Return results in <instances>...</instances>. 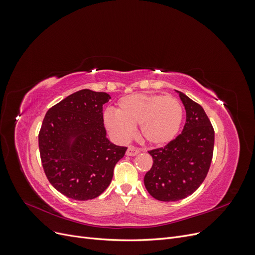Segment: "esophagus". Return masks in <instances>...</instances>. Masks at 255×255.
<instances>
[{"instance_id": "esophagus-1", "label": "esophagus", "mask_w": 255, "mask_h": 255, "mask_svg": "<svg viewBox=\"0 0 255 255\" xmlns=\"http://www.w3.org/2000/svg\"><path fill=\"white\" fill-rule=\"evenodd\" d=\"M141 150L140 148H138V146H134V145H129L128 150H127V155L128 156H135L137 155L138 153H139Z\"/></svg>"}]
</instances>
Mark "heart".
<instances>
[{
  "mask_svg": "<svg viewBox=\"0 0 255 255\" xmlns=\"http://www.w3.org/2000/svg\"><path fill=\"white\" fill-rule=\"evenodd\" d=\"M184 111L181 102L171 96L133 94L121 98L116 113L104 114L105 127L119 139L127 140L133 127L151 144L161 145L173 140L182 126Z\"/></svg>",
  "mask_w": 255,
  "mask_h": 255,
  "instance_id": "b5f03b06",
  "label": "heart"
}]
</instances>
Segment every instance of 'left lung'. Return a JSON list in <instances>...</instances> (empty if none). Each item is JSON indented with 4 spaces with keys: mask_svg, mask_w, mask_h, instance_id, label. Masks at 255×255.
I'll return each instance as SVG.
<instances>
[{
    "mask_svg": "<svg viewBox=\"0 0 255 255\" xmlns=\"http://www.w3.org/2000/svg\"><path fill=\"white\" fill-rule=\"evenodd\" d=\"M186 111L182 133L165 146L148 151L153 165L144 175V186L159 201L173 202L200 187L212 164L215 130L202 106L180 92Z\"/></svg>",
    "mask_w": 255,
    "mask_h": 255,
    "instance_id": "1",
    "label": "left lung"
}]
</instances>
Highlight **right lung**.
<instances>
[{
    "instance_id": "1",
    "label": "right lung",
    "mask_w": 255,
    "mask_h": 255,
    "mask_svg": "<svg viewBox=\"0 0 255 255\" xmlns=\"http://www.w3.org/2000/svg\"><path fill=\"white\" fill-rule=\"evenodd\" d=\"M110 95L83 89L52 106L38 135L40 158L52 186L64 196L85 201L99 197L112 182L127 146L106 138L103 104ZM72 136L76 140L70 144Z\"/></svg>"
}]
</instances>
